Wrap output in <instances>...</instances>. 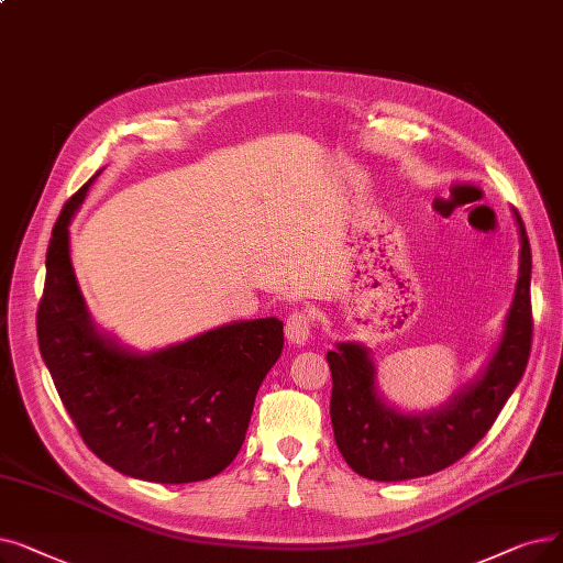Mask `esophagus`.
Returning <instances> with one entry per match:
<instances>
[{
	"label": "esophagus",
	"instance_id": "esophagus-1",
	"mask_svg": "<svg viewBox=\"0 0 563 563\" xmlns=\"http://www.w3.org/2000/svg\"><path fill=\"white\" fill-rule=\"evenodd\" d=\"M312 324H314V317L310 310L306 308L291 310L285 322V335L289 342H295V345H306L312 333Z\"/></svg>",
	"mask_w": 563,
	"mask_h": 563
}]
</instances>
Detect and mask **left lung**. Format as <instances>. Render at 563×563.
<instances>
[{"label": "left lung", "mask_w": 563, "mask_h": 563, "mask_svg": "<svg viewBox=\"0 0 563 563\" xmlns=\"http://www.w3.org/2000/svg\"><path fill=\"white\" fill-rule=\"evenodd\" d=\"M516 223L520 268L501 342L483 375L460 388L444 407L419 413L390 407L377 390L371 352L358 342H338V350L327 354L335 444L356 474L373 481H407L442 472L467 455L497 421L525 375L533 331L531 249L520 216Z\"/></svg>", "instance_id": "8db88e82"}]
</instances>
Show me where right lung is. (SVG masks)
Instances as JSON below:
<instances>
[{"mask_svg": "<svg viewBox=\"0 0 563 563\" xmlns=\"http://www.w3.org/2000/svg\"><path fill=\"white\" fill-rule=\"evenodd\" d=\"M99 175L53 228L36 314L41 356L85 444L112 470L152 483L211 478L246 439L257 390L283 352V322H232L150 354L96 329L68 225Z\"/></svg>", "mask_w": 563, "mask_h": 563, "instance_id": "add662e5", "label": "right lung"}]
</instances>
